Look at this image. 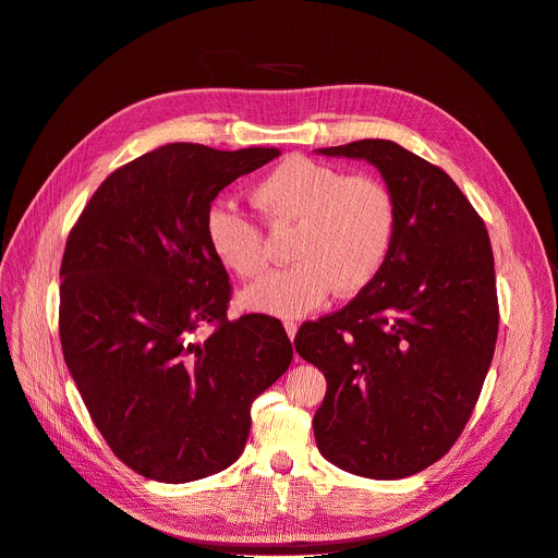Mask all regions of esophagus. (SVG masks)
<instances>
[{"mask_svg":"<svg viewBox=\"0 0 558 558\" xmlns=\"http://www.w3.org/2000/svg\"><path fill=\"white\" fill-rule=\"evenodd\" d=\"M284 330H287V337L294 341V337H296V332H299V324H294V320H284Z\"/></svg>","mask_w":558,"mask_h":558,"instance_id":"obj_1","label":"esophagus"}]
</instances>
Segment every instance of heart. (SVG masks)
I'll list each match as a JSON object with an SVG mask.
<instances>
[{
	"label": "heart",
	"instance_id": "b5f03b06",
	"mask_svg": "<svg viewBox=\"0 0 558 558\" xmlns=\"http://www.w3.org/2000/svg\"><path fill=\"white\" fill-rule=\"evenodd\" d=\"M271 226H294L291 267L269 274L244 291L251 310L303 316L326 303L332 289L353 296L383 271L391 253L398 208L391 190L368 173H350L303 156L274 167L253 190ZM205 238L228 271L255 278L269 264L259 226L230 205L205 215Z\"/></svg>",
	"mask_w": 558,
	"mask_h": 558
}]
</instances>
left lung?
<instances>
[{"label":"left lung","instance_id":"8db88e82","mask_svg":"<svg viewBox=\"0 0 558 558\" xmlns=\"http://www.w3.org/2000/svg\"><path fill=\"white\" fill-rule=\"evenodd\" d=\"M316 151L377 167L398 230L375 280L296 335V353L328 379L314 438L348 473L402 480L454 446L482 393L500 320L490 240L450 175L400 144Z\"/></svg>","mask_w":558,"mask_h":558}]
</instances>
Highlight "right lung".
I'll return each instance as SVG.
<instances>
[{"label":"right lung","mask_w":558,"mask_h":558,"mask_svg":"<svg viewBox=\"0 0 558 558\" xmlns=\"http://www.w3.org/2000/svg\"><path fill=\"white\" fill-rule=\"evenodd\" d=\"M278 156L165 144L114 169L70 230L65 364L114 457L146 480L185 484L238 461L253 400L294 357L278 318L228 320V274L205 238L217 194Z\"/></svg>","instance_id":"1"}]
</instances>
